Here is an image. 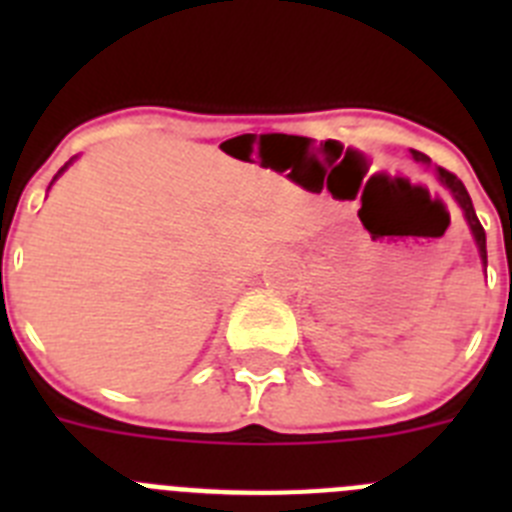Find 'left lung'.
<instances>
[{
  "label": "left lung",
  "mask_w": 512,
  "mask_h": 512,
  "mask_svg": "<svg viewBox=\"0 0 512 512\" xmlns=\"http://www.w3.org/2000/svg\"><path fill=\"white\" fill-rule=\"evenodd\" d=\"M413 158H415V161H423V164H431V158L425 156V153H420V151H413ZM436 176H438V182H441L443 187H446L451 194H454V200L459 202V207H461V210H464V217H467L469 228H472L474 241H477L479 256H482V264L487 266V238H485V228H482V223H479V220H477V212H474L472 197H469L467 187L461 184V179H456V176L451 174V171H446V169H436Z\"/></svg>",
  "instance_id": "obj_1"
}]
</instances>
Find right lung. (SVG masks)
<instances>
[{"label": "right lung", "instance_id": "obj_1", "mask_svg": "<svg viewBox=\"0 0 512 512\" xmlns=\"http://www.w3.org/2000/svg\"><path fill=\"white\" fill-rule=\"evenodd\" d=\"M71 161H74V158H71ZM71 161H69V164H71ZM69 164H66V166H63V169H61V171H58V174H56V176H53V182H56V179H58V176H61V174H63V171H66V169H69Z\"/></svg>", "mask_w": 512, "mask_h": 512}]
</instances>
